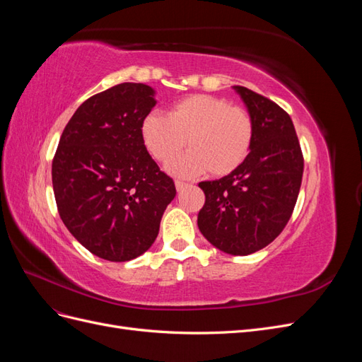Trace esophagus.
I'll list each match as a JSON object with an SVG mask.
<instances>
[{
  "label": "esophagus",
  "mask_w": 362,
  "mask_h": 362,
  "mask_svg": "<svg viewBox=\"0 0 362 362\" xmlns=\"http://www.w3.org/2000/svg\"><path fill=\"white\" fill-rule=\"evenodd\" d=\"M187 185H189V182H184V181H180V180L175 181V187H177V190H178V192L184 190L185 187H187Z\"/></svg>",
  "instance_id": "obj_1"
}]
</instances>
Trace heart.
Listing matches in <instances>:
<instances>
[{
  "instance_id": "heart-1",
  "label": "heart",
  "mask_w": 362,
  "mask_h": 362,
  "mask_svg": "<svg viewBox=\"0 0 362 362\" xmlns=\"http://www.w3.org/2000/svg\"><path fill=\"white\" fill-rule=\"evenodd\" d=\"M254 133V120L243 107L202 93L177 101L166 116L148 115L140 127L146 151L161 164L178 157L187 140L190 151L169 166L180 177L204 170L211 177L234 172L249 156Z\"/></svg>"
}]
</instances>
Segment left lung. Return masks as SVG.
<instances>
[{
    "instance_id": "8db88e82",
    "label": "left lung",
    "mask_w": 362,
    "mask_h": 362,
    "mask_svg": "<svg viewBox=\"0 0 362 362\" xmlns=\"http://www.w3.org/2000/svg\"><path fill=\"white\" fill-rule=\"evenodd\" d=\"M254 120L246 160L226 177L202 181L205 204L198 214L204 237L231 255H249L286 228L298 201L303 154L290 115L243 86H234Z\"/></svg>"
}]
</instances>
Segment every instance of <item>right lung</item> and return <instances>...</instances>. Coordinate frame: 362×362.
Instances as JSON below:
<instances>
[{"instance_id":"obj_1","label":"right lung","mask_w":362,"mask_h":362,"mask_svg":"<svg viewBox=\"0 0 362 362\" xmlns=\"http://www.w3.org/2000/svg\"><path fill=\"white\" fill-rule=\"evenodd\" d=\"M154 89L120 83L86 100L64 127L52 158V189L63 223L93 255L129 261L156 242L177 194L141 141Z\"/></svg>"}]
</instances>
